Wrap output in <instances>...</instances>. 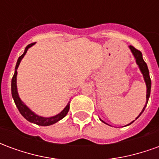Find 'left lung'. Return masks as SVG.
<instances>
[{
  "instance_id": "8db88e82",
  "label": "left lung",
  "mask_w": 159,
  "mask_h": 159,
  "mask_svg": "<svg viewBox=\"0 0 159 159\" xmlns=\"http://www.w3.org/2000/svg\"><path fill=\"white\" fill-rule=\"evenodd\" d=\"M129 48L130 51H131V52H132L133 56L134 57L135 62H136L137 66H138V67H139V69H140V72H141V74L143 75L144 81H145V83H146V86H147V102H146V105H145V107H143V109H142V111H141V112L140 113V115L136 117V118H138V117H140V115L142 114V112H143L144 110H145V108H146V107H147V102H148V100H149V97H150L152 82H151L150 76H149V70H148V68H147V63L144 61L143 58H142V53H141V52L139 51V50H137L136 48H134L133 46H129ZM100 120L101 121V122H103L104 123L107 124V123H105V122H104L103 120H101L100 118ZM134 121L133 122H131L130 123H129V124L125 125V126H129V125H130L131 123H134Z\"/></svg>"
}]
</instances>
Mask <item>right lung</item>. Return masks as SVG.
I'll return each mask as SVG.
<instances>
[{"label":"right lung","mask_w":159,"mask_h":159,"mask_svg":"<svg viewBox=\"0 0 159 159\" xmlns=\"http://www.w3.org/2000/svg\"><path fill=\"white\" fill-rule=\"evenodd\" d=\"M35 43H31V44H29L27 46L25 49V52L23 53L22 55L19 57L18 59V61H17V64H16L15 66V71H14V75L12 76V96L13 98V100L15 102V105L17 108L19 109V112L22 115L23 117H25L27 121H29L30 123H36L37 125H40V126H49V125H52L53 123L59 122V120H61L62 118L66 117L68 111H69L70 109V102L67 105L66 107L63 109L59 114H57L55 116H52V117H42V116H39L36 114L34 111L30 109L29 107L26 106L25 104L23 102L20 97L19 95V93H18V88H17V75H18V72H17V70L19 68V66L22 59L25 57V53L28 51V49L32 47Z\"/></svg>","instance_id":"add662e5"}]
</instances>
